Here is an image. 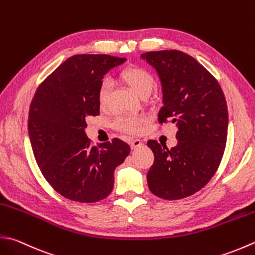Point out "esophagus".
Listing matches in <instances>:
<instances>
[{
	"mask_svg": "<svg viewBox=\"0 0 255 255\" xmlns=\"http://www.w3.org/2000/svg\"><path fill=\"white\" fill-rule=\"evenodd\" d=\"M141 146H143V141L140 140V139H133V140L130 141V147H131L132 150H134V149L140 148Z\"/></svg>",
	"mask_w": 255,
	"mask_h": 255,
	"instance_id": "34e87169",
	"label": "esophagus"
}]
</instances>
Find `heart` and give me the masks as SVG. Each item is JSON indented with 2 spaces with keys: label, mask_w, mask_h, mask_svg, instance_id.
Listing matches in <instances>:
<instances>
[{
  "label": "heart",
  "mask_w": 255,
  "mask_h": 255,
  "mask_svg": "<svg viewBox=\"0 0 255 255\" xmlns=\"http://www.w3.org/2000/svg\"><path fill=\"white\" fill-rule=\"evenodd\" d=\"M121 78L138 96L150 94L154 87V78L150 72L140 66H128L121 73ZM111 93V83L105 79L99 85L97 99L102 108L106 107ZM148 122L146 115H123L115 121V127L127 133H139L142 126Z\"/></svg>",
  "instance_id": "1"
}]
</instances>
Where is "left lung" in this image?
Segmentation results:
<instances>
[{
	"label": "left lung",
	"mask_w": 255,
	"mask_h": 255,
	"mask_svg": "<svg viewBox=\"0 0 255 255\" xmlns=\"http://www.w3.org/2000/svg\"><path fill=\"white\" fill-rule=\"evenodd\" d=\"M140 57L156 69L161 84L158 121L171 119L178 128L176 147L147 142L154 154L148 187L154 196L178 200L206 186L221 162L229 122L226 97L217 79L190 55L172 49Z\"/></svg>",
	"instance_id": "1"
}]
</instances>
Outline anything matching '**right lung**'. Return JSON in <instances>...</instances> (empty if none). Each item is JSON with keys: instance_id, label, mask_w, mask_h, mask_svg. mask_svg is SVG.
I'll use <instances>...</instances> for the list:
<instances>
[{"instance_id": "1", "label": "right lung", "mask_w": 255, "mask_h": 255, "mask_svg": "<svg viewBox=\"0 0 255 255\" xmlns=\"http://www.w3.org/2000/svg\"><path fill=\"white\" fill-rule=\"evenodd\" d=\"M126 62L109 55L69 57L39 85L28 114L33 153L47 182L65 198L97 202L109 196L114 171L130 152L115 138L91 146L86 118L99 115V85L112 68Z\"/></svg>"}]
</instances>
